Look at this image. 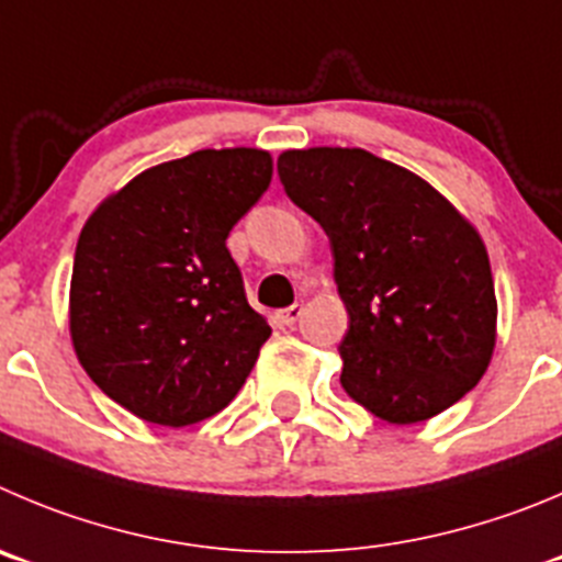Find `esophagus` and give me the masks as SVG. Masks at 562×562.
<instances>
[{"mask_svg": "<svg viewBox=\"0 0 562 562\" xmlns=\"http://www.w3.org/2000/svg\"><path fill=\"white\" fill-rule=\"evenodd\" d=\"M302 313H305V305H291L285 307V311H280V322L285 324V327H293V324L302 318Z\"/></svg>", "mask_w": 562, "mask_h": 562, "instance_id": "obj_1", "label": "esophagus"}]
</instances>
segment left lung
<instances>
[{"label": "left lung", "mask_w": 562, "mask_h": 562, "mask_svg": "<svg viewBox=\"0 0 562 562\" xmlns=\"http://www.w3.org/2000/svg\"><path fill=\"white\" fill-rule=\"evenodd\" d=\"M277 171L329 238L349 313L344 391L391 424L463 400L496 344L494 274L476 229L429 182L366 149H291Z\"/></svg>", "instance_id": "obj_1"}]
</instances>
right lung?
<instances>
[{"label": "right lung", "mask_w": 562, "mask_h": 562, "mask_svg": "<svg viewBox=\"0 0 562 562\" xmlns=\"http://www.w3.org/2000/svg\"><path fill=\"white\" fill-rule=\"evenodd\" d=\"M263 149H199L104 199L71 271L82 369L138 418L186 427L246 382L271 327L246 302L227 235L271 182Z\"/></svg>", "instance_id": "add662e5"}]
</instances>
